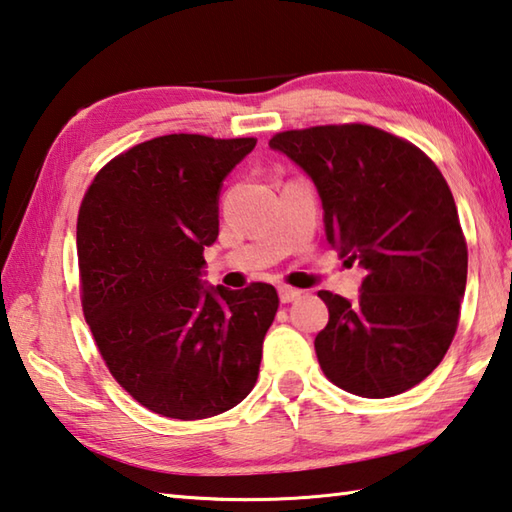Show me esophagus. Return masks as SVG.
<instances>
[{
	"mask_svg": "<svg viewBox=\"0 0 512 512\" xmlns=\"http://www.w3.org/2000/svg\"><path fill=\"white\" fill-rule=\"evenodd\" d=\"M302 295V291L300 288H293V286H280V300L284 302V304H288V302H295L297 297Z\"/></svg>",
	"mask_w": 512,
	"mask_h": 512,
	"instance_id": "34e87169",
	"label": "esophagus"
}]
</instances>
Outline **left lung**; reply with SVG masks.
Wrapping results in <instances>:
<instances>
[{"label":"left lung","instance_id":"8db88e82","mask_svg":"<svg viewBox=\"0 0 512 512\" xmlns=\"http://www.w3.org/2000/svg\"><path fill=\"white\" fill-rule=\"evenodd\" d=\"M268 145L311 176L327 241L367 273L356 302L318 293L329 306L315 336L324 376L365 398L407 392L439 367L466 291L468 244L441 170L362 123L288 129Z\"/></svg>","mask_w":512,"mask_h":512}]
</instances>
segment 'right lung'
Returning <instances> with one entry per match:
<instances>
[{
	"mask_svg": "<svg viewBox=\"0 0 512 512\" xmlns=\"http://www.w3.org/2000/svg\"><path fill=\"white\" fill-rule=\"evenodd\" d=\"M257 138L167 134L111 159L78 212L82 313L109 374L154 414L199 421L257 383L275 286L203 288L219 188Z\"/></svg>",
	"mask_w": 512,
	"mask_h": 512,
	"instance_id": "1",
	"label": "right lung"
}]
</instances>
